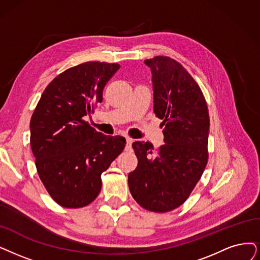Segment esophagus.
<instances>
[{
    "label": "esophagus",
    "mask_w": 260,
    "mask_h": 260,
    "mask_svg": "<svg viewBox=\"0 0 260 260\" xmlns=\"http://www.w3.org/2000/svg\"><path fill=\"white\" fill-rule=\"evenodd\" d=\"M133 143V140L130 138H127V144H126V150H131V145Z\"/></svg>",
    "instance_id": "1"
}]
</instances>
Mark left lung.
<instances>
[{
  "instance_id": "obj_1",
  "label": "left lung",
  "mask_w": 260,
  "mask_h": 260,
  "mask_svg": "<svg viewBox=\"0 0 260 260\" xmlns=\"http://www.w3.org/2000/svg\"><path fill=\"white\" fill-rule=\"evenodd\" d=\"M151 70L153 112L163 119L164 143L134 142L139 163L128 175L133 199L143 208L168 212L182 205L201 179L208 161L209 113L197 83L178 61L155 56Z\"/></svg>"
}]
</instances>
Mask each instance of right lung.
<instances>
[{
	"instance_id": "right-lung-1",
	"label": "right lung",
	"mask_w": 260,
	"mask_h": 260,
	"mask_svg": "<svg viewBox=\"0 0 260 260\" xmlns=\"http://www.w3.org/2000/svg\"><path fill=\"white\" fill-rule=\"evenodd\" d=\"M118 64L86 61L58 75L44 90L30 118V147L50 196L66 208H81L101 190V174L123 150L126 139L109 137L84 120L102 102Z\"/></svg>"
}]
</instances>
